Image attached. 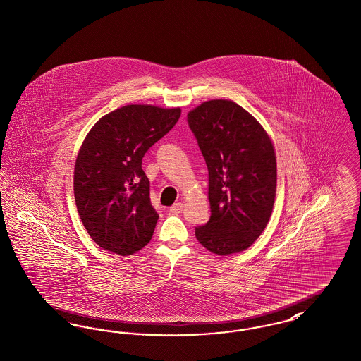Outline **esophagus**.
Returning <instances> with one entry per match:
<instances>
[{"label": "esophagus", "instance_id": "obj_1", "mask_svg": "<svg viewBox=\"0 0 361 361\" xmlns=\"http://www.w3.org/2000/svg\"><path fill=\"white\" fill-rule=\"evenodd\" d=\"M183 209H184V204H183L181 202H178V203H174V204L170 207V212H171V214H180V212H183Z\"/></svg>", "mask_w": 361, "mask_h": 361}]
</instances>
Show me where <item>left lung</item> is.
<instances>
[{"label":"left lung","mask_w":361,"mask_h":361,"mask_svg":"<svg viewBox=\"0 0 361 361\" xmlns=\"http://www.w3.org/2000/svg\"><path fill=\"white\" fill-rule=\"evenodd\" d=\"M209 169L212 216L195 229L212 254L251 247L273 212L276 161L263 127L233 101L203 102L187 116Z\"/></svg>","instance_id":"8db88e82"}]
</instances>
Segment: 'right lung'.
Returning <instances> with one entry per match:
<instances>
[{
	"instance_id": "obj_1",
	"label": "right lung",
	"mask_w": 361,
	"mask_h": 361,
	"mask_svg": "<svg viewBox=\"0 0 361 361\" xmlns=\"http://www.w3.org/2000/svg\"><path fill=\"white\" fill-rule=\"evenodd\" d=\"M180 116V107L127 105L104 116L85 136L75 165V202L101 248L128 256L149 244L159 215L142 159Z\"/></svg>"
}]
</instances>
